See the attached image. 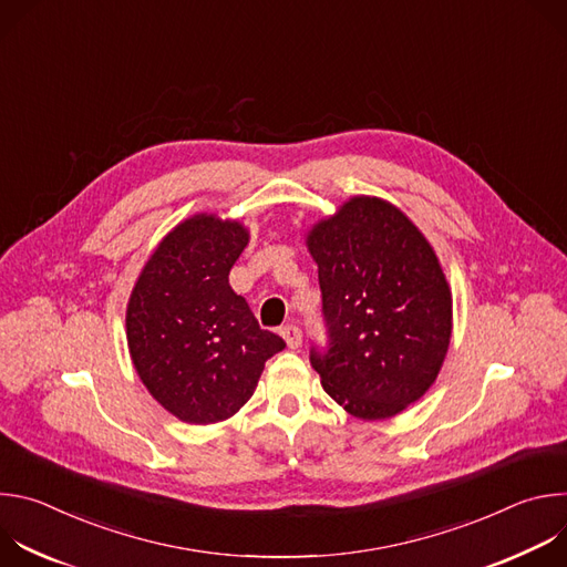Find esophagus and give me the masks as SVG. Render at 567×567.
<instances>
[{"label": "esophagus", "instance_id": "esophagus-1", "mask_svg": "<svg viewBox=\"0 0 567 567\" xmlns=\"http://www.w3.org/2000/svg\"><path fill=\"white\" fill-rule=\"evenodd\" d=\"M280 337L285 339V343H287V348H291V350H296V348H300V343H302V332L296 328V326H285L282 330H280Z\"/></svg>", "mask_w": 567, "mask_h": 567}]
</instances>
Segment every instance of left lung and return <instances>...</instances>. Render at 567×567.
Returning <instances> with one entry per match:
<instances>
[{
  "mask_svg": "<svg viewBox=\"0 0 567 567\" xmlns=\"http://www.w3.org/2000/svg\"><path fill=\"white\" fill-rule=\"evenodd\" d=\"M318 267L330 350L311 368L343 411L390 420L435 383L453 334V293L417 224L374 195H354L305 233Z\"/></svg>",
  "mask_w": 567,
  "mask_h": 567,
  "instance_id": "obj_1",
  "label": "left lung"
}]
</instances>
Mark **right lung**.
I'll list each match as a JSON object with an SVG mask.
<instances>
[{
  "mask_svg": "<svg viewBox=\"0 0 567 567\" xmlns=\"http://www.w3.org/2000/svg\"><path fill=\"white\" fill-rule=\"evenodd\" d=\"M251 239L239 219L195 213L143 265L125 309L134 370L161 409L186 424H217L254 396L285 341L260 330L228 274Z\"/></svg>",
  "mask_w": 567,
  "mask_h": 567,
  "instance_id": "right-lung-1",
  "label": "right lung"
}]
</instances>
